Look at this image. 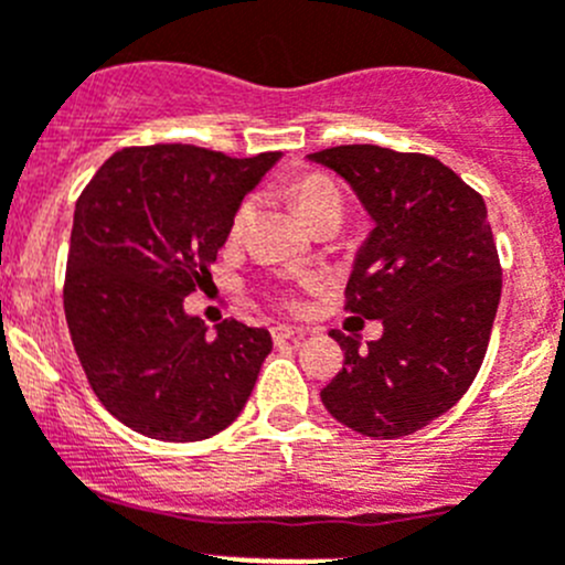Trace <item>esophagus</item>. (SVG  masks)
Wrapping results in <instances>:
<instances>
[{"label": "esophagus", "instance_id": "34e87169", "mask_svg": "<svg viewBox=\"0 0 565 565\" xmlns=\"http://www.w3.org/2000/svg\"><path fill=\"white\" fill-rule=\"evenodd\" d=\"M300 337H303V331H300V328H292V326H276V328H273V342H276V344L298 342Z\"/></svg>", "mask_w": 565, "mask_h": 565}]
</instances>
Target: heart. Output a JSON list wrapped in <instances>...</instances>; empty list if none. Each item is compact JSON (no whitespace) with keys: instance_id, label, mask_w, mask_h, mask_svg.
Listing matches in <instances>:
<instances>
[{"instance_id":"1","label":"heart","mask_w":565,"mask_h":565,"mask_svg":"<svg viewBox=\"0 0 565 565\" xmlns=\"http://www.w3.org/2000/svg\"><path fill=\"white\" fill-rule=\"evenodd\" d=\"M289 195H292L295 210L300 212L306 226L317 223L322 215H331V212L342 215V199H339V190L333 188L331 179L320 177V173H309V177L298 179V182L289 188ZM248 217H250V204L245 201V204L237 206V212H234L232 217V234L243 232ZM317 284L320 281H309V287H317Z\"/></svg>"}]
</instances>
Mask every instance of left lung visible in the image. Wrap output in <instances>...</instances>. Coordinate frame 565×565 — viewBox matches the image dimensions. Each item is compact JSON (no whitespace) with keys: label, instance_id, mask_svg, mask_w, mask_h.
I'll list each match as a JSON object with an SVG mask.
<instances>
[{"label":"left lung","instance_id":"left-lung-1","mask_svg":"<svg viewBox=\"0 0 565 565\" xmlns=\"http://www.w3.org/2000/svg\"><path fill=\"white\" fill-rule=\"evenodd\" d=\"M342 177L372 217L348 281V309L383 337L331 331L344 366L320 392L337 422L399 439L447 414L483 364L502 270L483 195L428 154L337 146L309 154Z\"/></svg>","mask_w":565,"mask_h":565}]
</instances>
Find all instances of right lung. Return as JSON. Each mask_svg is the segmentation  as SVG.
Instances as JSON below:
<instances>
[{"label": "right lung", "mask_w": 565, "mask_h": 565, "mask_svg": "<svg viewBox=\"0 0 565 565\" xmlns=\"http://www.w3.org/2000/svg\"><path fill=\"white\" fill-rule=\"evenodd\" d=\"M278 151L234 157L168 143L120 149L74 210L63 306L104 408L160 441H201L239 416L273 350L237 320L206 337L184 298L210 276L245 195Z\"/></svg>", "instance_id": "1"}]
</instances>
